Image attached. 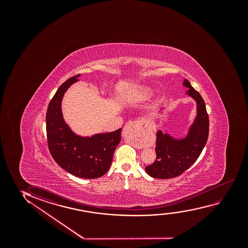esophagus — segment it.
<instances>
[{"label": "esophagus", "instance_id": "esophagus-1", "mask_svg": "<svg viewBox=\"0 0 248 248\" xmlns=\"http://www.w3.org/2000/svg\"><path fill=\"white\" fill-rule=\"evenodd\" d=\"M129 129L132 131L133 134L139 140H143L145 142H147L146 137L151 129L146 124L140 122V121H130L128 124H126L123 130V134L124 135L126 130H129Z\"/></svg>", "mask_w": 248, "mask_h": 248}]
</instances>
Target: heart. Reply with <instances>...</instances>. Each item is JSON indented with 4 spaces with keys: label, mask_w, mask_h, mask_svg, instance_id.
I'll return each mask as SVG.
<instances>
[{
    "label": "heart",
    "mask_w": 248,
    "mask_h": 248,
    "mask_svg": "<svg viewBox=\"0 0 248 248\" xmlns=\"http://www.w3.org/2000/svg\"><path fill=\"white\" fill-rule=\"evenodd\" d=\"M152 94V90L150 88H146L143 90L142 92V95L144 97H147V96H150Z\"/></svg>",
    "instance_id": "heart-1"
}]
</instances>
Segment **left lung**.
Wrapping results in <instances>:
<instances>
[{
  "label": "left lung",
  "instance_id": "obj_1",
  "mask_svg": "<svg viewBox=\"0 0 248 248\" xmlns=\"http://www.w3.org/2000/svg\"><path fill=\"white\" fill-rule=\"evenodd\" d=\"M183 86L188 88L186 94L197 103L196 117L182 138H176L162 130L156 132V160L145 168L147 174L153 178L171 179L179 176L197 161L207 143L209 120L205 102L186 78ZM161 109L163 110V108Z\"/></svg>",
  "mask_w": 248,
  "mask_h": 248
}]
</instances>
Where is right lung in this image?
I'll use <instances>...</instances> for the list:
<instances>
[{"mask_svg":"<svg viewBox=\"0 0 248 248\" xmlns=\"http://www.w3.org/2000/svg\"><path fill=\"white\" fill-rule=\"evenodd\" d=\"M76 75L58 89L48 105L46 135L51 156L62 169L84 179H95L105 174L111 166L112 156L121 140L122 129L92 136L77 135L65 122L62 101L65 92L78 81Z\"/></svg>","mask_w":248,"mask_h":248,"instance_id":"right-lung-1","label":"right lung"}]
</instances>
